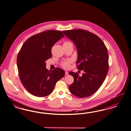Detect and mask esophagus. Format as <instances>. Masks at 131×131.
Segmentation results:
<instances>
[{"label": "esophagus", "instance_id": "1", "mask_svg": "<svg viewBox=\"0 0 131 131\" xmlns=\"http://www.w3.org/2000/svg\"><path fill=\"white\" fill-rule=\"evenodd\" d=\"M65 75H67L68 74H69V72H67V71H65Z\"/></svg>", "mask_w": 131, "mask_h": 131}]
</instances>
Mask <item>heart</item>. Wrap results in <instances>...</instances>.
I'll return each instance as SVG.
<instances>
[{"label":"heart","instance_id":"b5f03b06","mask_svg":"<svg viewBox=\"0 0 131 131\" xmlns=\"http://www.w3.org/2000/svg\"><path fill=\"white\" fill-rule=\"evenodd\" d=\"M68 42H70L69 41H65L64 42V43H68ZM72 60L71 59H68L66 60H65L63 62H62L61 63V66L63 67V68H65V69H68L70 68V64L72 63Z\"/></svg>","mask_w":131,"mask_h":131}]
</instances>
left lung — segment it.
<instances>
[{"instance_id":"1","label":"left lung","mask_w":131,"mask_h":131,"mask_svg":"<svg viewBox=\"0 0 131 131\" xmlns=\"http://www.w3.org/2000/svg\"><path fill=\"white\" fill-rule=\"evenodd\" d=\"M77 47V68L83 71L82 76L70 72L74 82L69 86L73 95L79 98L90 96L99 90L108 72V54L106 47L98 36L88 30L77 29L63 31Z\"/></svg>"}]
</instances>
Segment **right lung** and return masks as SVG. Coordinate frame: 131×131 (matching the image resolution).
Segmentation results:
<instances>
[{
	"label": "right lung",
	"mask_w": 131,
	"mask_h": 131,
	"mask_svg": "<svg viewBox=\"0 0 131 131\" xmlns=\"http://www.w3.org/2000/svg\"><path fill=\"white\" fill-rule=\"evenodd\" d=\"M64 37L62 32L49 30L30 37L18 53L17 65L23 86L32 95L39 97L49 95L57 82L65 75L59 68L49 71L45 61L52 57L54 44Z\"/></svg>",
	"instance_id": "right-lung-1"
}]
</instances>
